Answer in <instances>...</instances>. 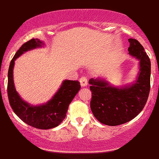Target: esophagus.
<instances>
[{
    "instance_id": "obj_1",
    "label": "esophagus",
    "mask_w": 159,
    "mask_h": 159,
    "mask_svg": "<svg viewBox=\"0 0 159 159\" xmlns=\"http://www.w3.org/2000/svg\"><path fill=\"white\" fill-rule=\"evenodd\" d=\"M80 83H81V85L82 87L87 86V85H88V78H87V77H81V78H80Z\"/></svg>"
}]
</instances>
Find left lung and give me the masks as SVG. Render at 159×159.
<instances>
[{
  "mask_svg": "<svg viewBox=\"0 0 159 159\" xmlns=\"http://www.w3.org/2000/svg\"><path fill=\"white\" fill-rule=\"evenodd\" d=\"M129 54L139 60V71L133 84L115 88L103 79L89 80L91 111L98 121L107 126H118L134 119L144 108L149 94L150 59L138 40L129 39Z\"/></svg>",
  "mask_w": 159,
  "mask_h": 159,
  "instance_id": "left-lung-1",
  "label": "left lung"
}]
</instances>
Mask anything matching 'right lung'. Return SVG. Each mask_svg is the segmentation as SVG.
Returning <instances> with one entry per match:
<instances>
[{"label": "right lung", "mask_w": 159, "mask_h": 159, "mask_svg": "<svg viewBox=\"0 0 159 159\" xmlns=\"http://www.w3.org/2000/svg\"><path fill=\"white\" fill-rule=\"evenodd\" d=\"M44 43L32 39L20 48L11 61L8 70L7 95L10 105L16 116L29 126L40 129L56 127L66 118L68 106L81 88L79 81L65 80L58 91L50 101L39 106H33L24 101L15 89L13 70L14 61L23 52L41 47Z\"/></svg>", "instance_id": "right-lung-1"}]
</instances>
